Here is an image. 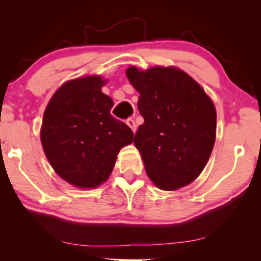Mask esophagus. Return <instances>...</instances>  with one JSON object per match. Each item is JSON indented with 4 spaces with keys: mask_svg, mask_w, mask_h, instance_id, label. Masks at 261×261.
<instances>
[{
    "mask_svg": "<svg viewBox=\"0 0 261 261\" xmlns=\"http://www.w3.org/2000/svg\"><path fill=\"white\" fill-rule=\"evenodd\" d=\"M126 123L132 128V130H133V132L137 130V124H135L133 119H127L126 120Z\"/></svg>",
    "mask_w": 261,
    "mask_h": 261,
    "instance_id": "obj_1",
    "label": "esophagus"
}]
</instances>
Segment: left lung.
Wrapping results in <instances>:
<instances>
[{
	"mask_svg": "<svg viewBox=\"0 0 261 261\" xmlns=\"http://www.w3.org/2000/svg\"><path fill=\"white\" fill-rule=\"evenodd\" d=\"M140 92L138 109L144 117L134 137L146 173L163 190H176L199 176L212 154L216 110L197 82L174 67L127 69Z\"/></svg>",
	"mask_w": 261,
	"mask_h": 261,
	"instance_id": "obj_1",
	"label": "left lung"
}]
</instances>
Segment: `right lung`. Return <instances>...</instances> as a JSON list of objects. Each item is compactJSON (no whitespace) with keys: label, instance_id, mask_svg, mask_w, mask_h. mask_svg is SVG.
Wrapping results in <instances>:
<instances>
[{"label":"right lung","instance_id":"obj_1","mask_svg":"<svg viewBox=\"0 0 261 261\" xmlns=\"http://www.w3.org/2000/svg\"><path fill=\"white\" fill-rule=\"evenodd\" d=\"M98 76L62 85L45 110L41 144L49 164L64 180L78 188H96L108 179L133 132L110 114L113 99L101 91Z\"/></svg>","mask_w":261,"mask_h":261}]
</instances>
